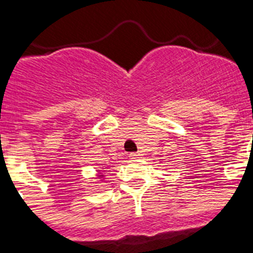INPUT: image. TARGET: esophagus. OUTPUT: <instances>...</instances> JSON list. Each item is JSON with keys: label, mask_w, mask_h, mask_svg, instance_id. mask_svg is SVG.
Segmentation results:
<instances>
[{"label": "esophagus", "mask_w": 253, "mask_h": 253, "mask_svg": "<svg viewBox=\"0 0 253 253\" xmlns=\"http://www.w3.org/2000/svg\"><path fill=\"white\" fill-rule=\"evenodd\" d=\"M139 157V153H129V158L130 160H137Z\"/></svg>", "instance_id": "1"}]
</instances>
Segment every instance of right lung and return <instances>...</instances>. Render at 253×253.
Returning a JSON list of instances; mask_svg holds the SVG:
<instances>
[{
  "label": "right lung",
  "mask_w": 253,
  "mask_h": 253,
  "mask_svg": "<svg viewBox=\"0 0 253 253\" xmlns=\"http://www.w3.org/2000/svg\"><path fill=\"white\" fill-rule=\"evenodd\" d=\"M97 176H99V177H104V175H101V171H100V173Z\"/></svg>",
  "instance_id": "add662e5"
}]
</instances>
